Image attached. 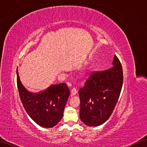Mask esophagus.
<instances>
[{"instance_id":"esophagus-1","label":"esophagus","mask_w":147,"mask_h":147,"mask_svg":"<svg viewBox=\"0 0 147 147\" xmlns=\"http://www.w3.org/2000/svg\"><path fill=\"white\" fill-rule=\"evenodd\" d=\"M76 93H77V90L75 88H73V89L71 90V96L75 95Z\"/></svg>"}]
</instances>
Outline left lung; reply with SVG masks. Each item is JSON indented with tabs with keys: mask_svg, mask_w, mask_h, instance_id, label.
I'll list each match as a JSON object with an SVG mask.
<instances>
[{
	"mask_svg": "<svg viewBox=\"0 0 147 147\" xmlns=\"http://www.w3.org/2000/svg\"><path fill=\"white\" fill-rule=\"evenodd\" d=\"M113 66L92 73L78 91L80 119L88 126H98L110 117L119 97L123 82V67L114 55Z\"/></svg>",
	"mask_w": 147,
	"mask_h": 147,
	"instance_id": "obj_1",
	"label": "left lung"
}]
</instances>
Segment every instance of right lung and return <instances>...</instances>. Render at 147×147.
Instances as JSON below:
<instances>
[{
	"mask_svg": "<svg viewBox=\"0 0 147 147\" xmlns=\"http://www.w3.org/2000/svg\"><path fill=\"white\" fill-rule=\"evenodd\" d=\"M17 85L20 98L25 111L38 125L52 127L61 121L70 94L65 83L52 85L38 94L31 93L22 85L17 69Z\"/></svg>",
	"mask_w": 147,
	"mask_h": 147,
	"instance_id": "obj_1",
	"label": "right lung"
}]
</instances>
